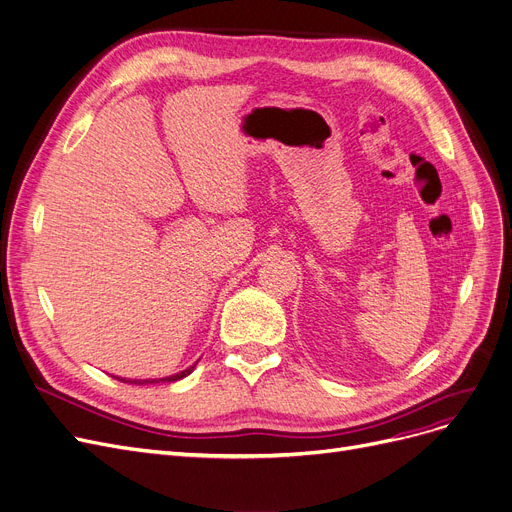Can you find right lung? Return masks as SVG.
I'll return each instance as SVG.
<instances>
[{
	"label": "right lung",
	"instance_id": "1",
	"mask_svg": "<svg viewBox=\"0 0 512 512\" xmlns=\"http://www.w3.org/2000/svg\"><path fill=\"white\" fill-rule=\"evenodd\" d=\"M196 366V364H194ZM194 366H190L188 370H184V372H180V374H175V376H167V379H161L163 383L167 381V383H171V381H180V379H184V376H188L192 370H194ZM123 383H133V385H146V383H159V381H125V379H121Z\"/></svg>",
	"mask_w": 512,
	"mask_h": 512
}]
</instances>
